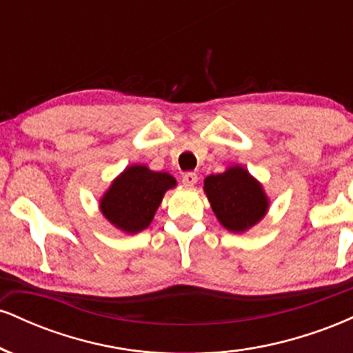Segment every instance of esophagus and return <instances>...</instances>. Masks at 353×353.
Returning <instances> with one entry per match:
<instances>
[{"instance_id": "34e87169", "label": "esophagus", "mask_w": 353, "mask_h": 353, "mask_svg": "<svg viewBox=\"0 0 353 353\" xmlns=\"http://www.w3.org/2000/svg\"><path fill=\"white\" fill-rule=\"evenodd\" d=\"M197 182V174L196 172H185L184 176H182V184L185 185V188H194Z\"/></svg>"}]
</instances>
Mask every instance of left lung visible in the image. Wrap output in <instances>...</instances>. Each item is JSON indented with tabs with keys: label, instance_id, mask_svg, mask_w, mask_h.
<instances>
[{
	"label": "left lung",
	"instance_id": "1",
	"mask_svg": "<svg viewBox=\"0 0 353 353\" xmlns=\"http://www.w3.org/2000/svg\"><path fill=\"white\" fill-rule=\"evenodd\" d=\"M208 196L217 221L230 232H245L264 219L269 209L262 184L242 165H232L204 179Z\"/></svg>",
	"mask_w": 353,
	"mask_h": 353
}]
</instances>
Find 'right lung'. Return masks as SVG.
<instances>
[{"instance_id": "add662e5", "label": "right lung", "mask_w": 353, "mask_h": 353, "mask_svg": "<svg viewBox=\"0 0 353 353\" xmlns=\"http://www.w3.org/2000/svg\"><path fill=\"white\" fill-rule=\"evenodd\" d=\"M168 172H154L148 165L125 168L99 201L103 216L125 234H137L152 222L165 190L176 188Z\"/></svg>"}]
</instances>
